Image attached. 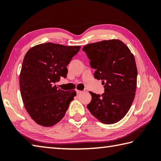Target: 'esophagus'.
<instances>
[{
	"label": "esophagus",
	"mask_w": 161,
	"mask_h": 161,
	"mask_svg": "<svg viewBox=\"0 0 161 161\" xmlns=\"http://www.w3.org/2000/svg\"><path fill=\"white\" fill-rule=\"evenodd\" d=\"M76 92H77V95L81 94V93H82V91H79V90H76Z\"/></svg>",
	"instance_id": "esophagus-1"
}]
</instances>
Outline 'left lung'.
I'll return each mask as SVG.
<instances>
[{
	"label": "left lung",
	"mask_w": 161,
	"mask_h": 161,
	"mask_svg": "<svg viewBox=\"0 0 161 161\" xmlns=\"http://www.w3.org/2000/svg\"><path fill=\"white\" fill-rule=\"evenodd\" d=\"M82 50L95 70V78L104 85L102 95L90 92L92 100L87 108L102 122L114 124L125 117L134 100L138 74L135 58L117 39L88 44Z\"/></svg>",
	"instance_id": "obj_1"
}]
</instances>
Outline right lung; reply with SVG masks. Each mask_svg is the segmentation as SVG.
Masks as SVG:
<instances>
[{
  "label": "right lung",
  "mask_w": 161,
  "mask_h": 161,
  "mask_svg": "<svg viewBox=\"0 0 161 161\" xmlns=\"http://www.w3.org/2000/svg\"><path fill=\"white\" fill-rule=\"evenodd\" d=\"M80 50V46L46 43L26 53L19 77L20 94L25 109L37 124L51 126L64 117L76 92L61 90L55 84L61 77L66 78V66Z\"/></svg>",
  "instance_id": "obj_1"
}]
</instances>
